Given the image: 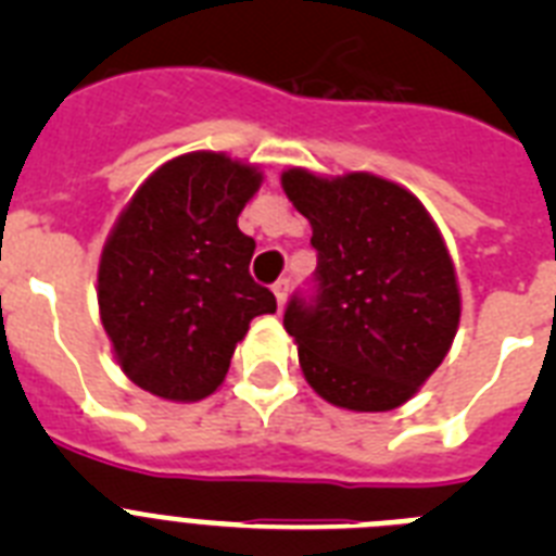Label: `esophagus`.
<instances>
[{
	"instance_id": "obj_1",
	"label": "esophagus",
	"mask_w": 556,
	"mask_h": 556,
	"mask_svg": "<svg viewBox=\"0 0 556 556\" xmlns=\"http://www.w3.org/2000/svg\"><path fill=\"white\" fill-rule=\"evenodd\" d=\"M273 292H275V298H278V306H283V303H287V298H289V281H287V278L275 281Z\"/></svg>"
}]
</instances>
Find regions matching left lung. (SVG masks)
Listing matches in <instances>:
<instances>
[{
    "label": "left lung",
    "mask_w": 556,
    "mask_h": 556,
    "mask_svg": "<svg viewBox=\"0 0 556 556\" xmlns=\"http://www.w3.org/2000/svg\"><path fill=\"white\" fill-rule=\"evenodd\" d=\"M281 186L312 225L314 292L292 294L283 328L312 390L353 412L406 404L459 328V287L424 203L367 172L320 178L287 169Z\"/></svg>",
    "instance_id": "8db88e82"
}]
</instances>
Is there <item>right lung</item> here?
I'll return each mask as SVG.
<instances>
[{"mask_svg":"<svg viewBox=\"0 0 556 556\" xmlns=\"http://www.w3.org/2000/svg\"><path fill=\"white\" fill-rule=\"evenodd\" d=\"M262 172L223 152L166 161L122 211L97 273L100 317L132 384L191 404L223 384L250 320L275 294L250 278L236 225Z\"/></svg>","mask_w":556,"mask_h":556,"instance_id":"add662e5","label":"right lung"}]
</instances>
